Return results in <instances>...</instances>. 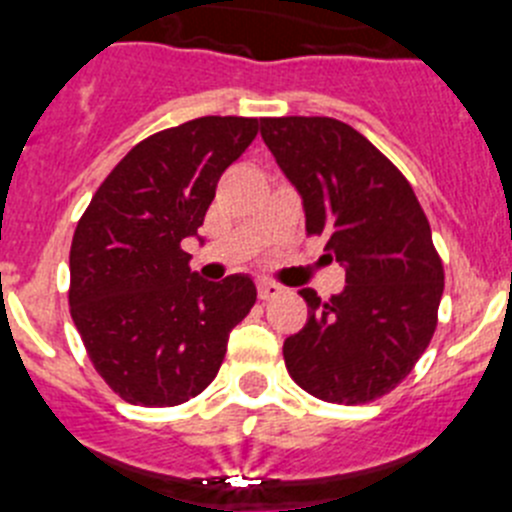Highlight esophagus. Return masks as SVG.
I'll use <instances>...</instances> for the list:
<instances>
[{
  "instance_id": "esophagus-1",
  "label": "esophagus",
  "mask_w": 512,
  "mask_h": 512,
  "mask_svg": "<svg viewBox=\"0 0 512 512\" xmlns=\"http://www.w3.org/2000/svg\"><path fill=\"white\" fill-rule=\"evenodd\" d=\"M256 292H259V300H274L277 295H282V287L274 282H259V287H256Z\"/></svg>"
}]
</instances>
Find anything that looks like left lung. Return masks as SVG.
Segmentation results:
<instances>
[{"instance_id":"1","label":"left lung","mask_w":512,"mask_h":512,"mask_svg":"<svg viewBox=\"0 0 512 512\" xmlns=\"http://www.w3.org/2000/svg\"><path fill=\"white\" fill-rule=\"evenodd\" d=\"M261 138L302 197L307 235L346 269L341 295L302 289L307 323L284 341L312 397L361 405L413 372L438 323L443 264L413 187L359 130L333 117H261Z\"/></svg>"}]
</instances>
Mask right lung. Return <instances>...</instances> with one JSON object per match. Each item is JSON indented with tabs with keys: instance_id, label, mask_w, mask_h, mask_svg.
<instances>
[{
	"instance_id": "obj_1",
	"label": "right lung",
	"mask_w": 512,
	"mask_h": 512,
	"mask_svg": "<svg viewBox=\"0 0 512 512\" xmlns=\"http://www.w3.org/2000/svg\"><path fill=\"white\" fill-rule=\"evenodd\" d=\"M256 133V117L210 115L148 135L76 225L71 318L99 377L130 405L174 408L200 395L256 302L251 277L205 282L182 248Z\"/></svg>"
}]
</instances>
